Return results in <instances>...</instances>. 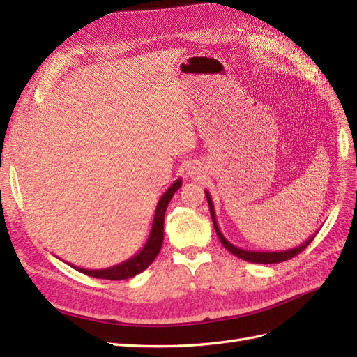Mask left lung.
<instances>
[{
    "label": "left lung",
    "instance_id": "8db88e82",
    "mask_svg": "<svg viewBox=\"0 0 357 357\" xmlns=\"http://www.w3.org/2000/svg\"><path fill=\"white\" fill-rule=\"evenodd\" d=\"M206 197H207V203H208V208H210V216H212V220H213V227H215V231L219 236V240L222 243V245L225 247L228 252H231L234 256L240 257L245 261H252V263H280V261H285L288 259H291L294 256H297L298 253H301L303 250H305L316 236V232L314 235H312L309 240H306L305 243H303L301 245L298 247H294V248H289V250H284V252H253V250H244V248H240L236 247L234 244H231L225 236L222 235L220 229H219V225H218V220H216V215H215V207H213V202H212V197H210L208 191L206 190Z\"/></svg>",
    "mask_w": 357,
    "mask_h": 357
}]
</instances>
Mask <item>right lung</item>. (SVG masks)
Here are the masks:
<instances>
[{
	"mask_svg": "<svg viewBox=\"0 0 357 357\" xmlns=\"http://www.w3.org/2000/svg\"><path fill=\"white\" fill-rule=\"evenodd\" d=\"M182 185V179H176L172 185L167 188V191L162 195V199L158 200L157 207H155V213L153 219V227L149 235V240L142 247L139 253H137L134 257L128 259L126 261L119 263L116 266L107 268V269H84V268H76L73 265H69L75 268L76 271L82 272L88 276H92V278H100V280H112V281H121V280H128L141 273L144 269H147L154 259L157 257L158 252H160L162 244H163V223H165V213L167 204L170 203L172 197L181 188Z\"/></svg>",
	"mask_w": 357,
	"mask_h": 357,
	"instance_id": "right-lung-1",
	"label": "right lung"
}]
</instances>
